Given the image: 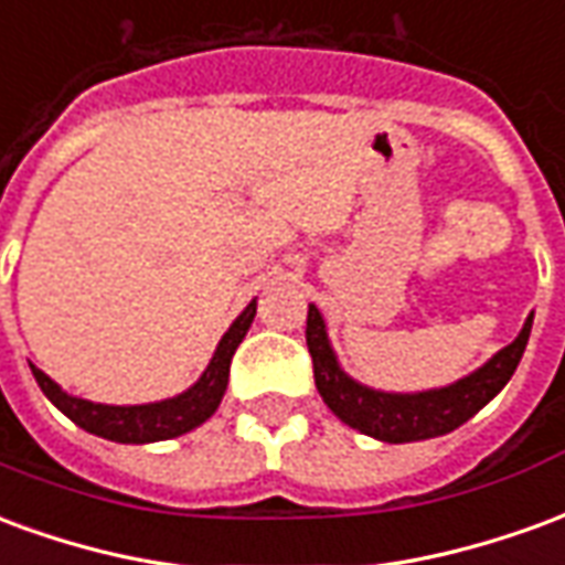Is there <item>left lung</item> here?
<instances>
[{"mask_svg": "<svg viewBox=\"0 0 565 565\" xmlns=\"http://www.w3.org/2000/svg\"><path fill=\"white\" fill-rule=\"evenodd\" d=\"M530 330H533V315L526 318L518 339L505 344L499 354L490 356L484 366L475 369L472 375L454 381L448 387L420 393L372 391L366 384L351 379L339 366L330 335H327V323L315 306H308L306 342L311 363H315V384H318L323 403L330 405L332 415L360 429L363 436L403 445V441L445 436L478 415L514 375L523 348L530 342Z\"/></svg>", "mask_w": 565, "mask_h": 565, "instance_id": "left-lung-1", "label": "left lung"}]
</instances>
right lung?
Here are the masks:
<instances>
[{"instance_id": "add662e5", "label": "right lung", "mask_w": 565, "mask_h": 565, "mask_svg": "<svg viewBox=\"0 0 565 565\" xmlns=\"http://www.w3.org/2000/svg\"><path fill=\"white\" fill-rule=\"evenodd\" d=\"M257 315V299L233 320V327L223 332L217 351L211 356V363L202 372V379L186 387L184 393H178L172 399L148 405H103L90 403V399H78L68 396L56 381L44 375L42 369H35L30 363L32 375L39 381L42 393L51 403L68 417L75 420L81 429H87L93 436H103L108 441H120V445H148V441H162V438L184 436L190 429H196L199 424H205L217 405H221L226 384H230V363H233L235 348L242 344V339L250 330Z\"/></svg>"}]
</instances>
